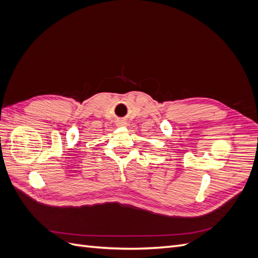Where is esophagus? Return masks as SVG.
Returning a JSON list of instances; mask_svg holds the SVG:
<instances>
[{"instance_id": "obj_1", "label": "esophagus", "mask_w": 258, "mask_h": 258, "mask_svg": "<svg viewBox=\"0 0 258 258\" xmlns=\"http://www.w3.org/2000/svg\"><path fill=\"white\" fill-rule=\"evenodd\" d=\"M116 124L117 126H124V124H126V121H123V120H118L116 122Z\"/></svg>"}]
</instances>
